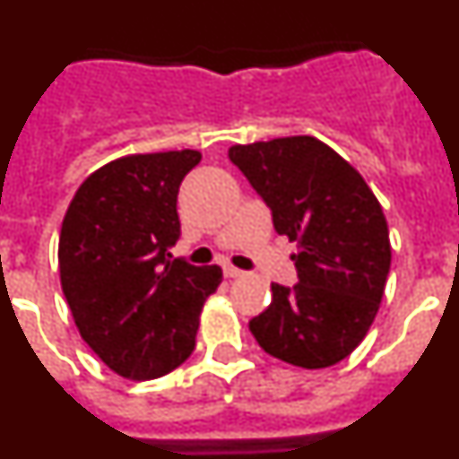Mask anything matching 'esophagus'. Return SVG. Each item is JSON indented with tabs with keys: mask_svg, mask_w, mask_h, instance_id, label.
Returning a JSON list of instances; mask_svg holds the SVG:
<instances>
[{
	"mask_svg": "<svg viewBox=\"0 0 459 459\" xmlns=\"http://www.w3.org/2000/svg\"><path fill=\"white\" fill-rule=\"evenodd\" d=\"M222 273H225V278H243V275H246V271L234 269V266H225V269H222Z\"/></svg>",
	"mask_w": 459,
	"mask_h": 459,
	"instance_id": "1",
	"label": "esophagus"
}]
</instances>
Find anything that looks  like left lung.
I'll return each instance as SVG.
<instances>
[{
	"label": "left lung",
	"instance_id": "8db88e82",
	"mask_svg": "<svg viewBox=\"0 0 459 459\" xmlns=\"http://www.w3.org/2000/svg\"><path fill=\"white\" fill-rule=\"evenodd\" d=\"M230 160L266 202L275 232L296 241L299 282L271 285V306L250 319V333L291 366H335L366 338L386 287L391 241L381 204L317 137L234 144Z\"/></svg>",
	"mask_w": 459,
	"mask_h": 459
}]
</instances>
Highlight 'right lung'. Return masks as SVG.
Returning <instances> with one entry per match:
<instances>
[{
    "label": "right lung",
    "instance_id": "add662e5",
    "mask_svg": "<svg viewBox=\"0 0 459 459\" xmlns=\"http://www.w3.org/2000/svg\"><path fill=\"white\" fill-rule=\"evenodd\" d=\"M200 152L135 153L89 174L59 234V278L93 354L126 379L179 368L195 350L221 266L169 259L181 234L177 195Z\"/></svg>",
    "mask_w": 459,
    "mask_h": 459
}]
</instances>
